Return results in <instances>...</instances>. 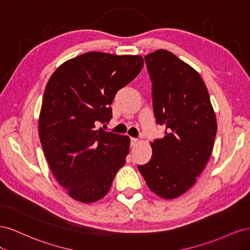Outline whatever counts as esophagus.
Segmentation results:
<instances>
[{
    "label": "esophagus",
    "instance_id": "esophagus-1",
    "mask_svg": "<svg viewBox=\"0 0 250 250\" xmlns=\"http://www.w3.org/2000/svg\"><path fill=\"white\" fill-rule=\"evenodd\" d=\"M138 142H139V140H138V139H135V138H130V144H131V146H135V145H137Z\"/></svg>",
    "mask_w": 250,
    "mask_h": 250
}]
</instances>
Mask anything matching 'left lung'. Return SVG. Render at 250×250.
I'll return each instance as SVG.
<instances>
[{"instance_id": "left-lung-1", "label": "left lung", "mask_w": 250, "mask_h": 250, "mask_svg": "<svg viewBox=\"0 0 250 250\" xmlns=\"http://www.w3.org/2000/svg\"><path fill=\"white\" fill-rule=\"evenodd\" d=\"M145 62L156 124L166 131L151 143L152 157L138 169L151 191L173 199L206 168L217 133L216 116L208 88L192 66L167 50L150 53Z\"/></svg>"}]
</instances>
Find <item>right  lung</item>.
I'll use <instances>...</instances> for the list:
<instances>
[{"mask_svg": "<svg viewBox=\"0 0 250 250\" xmlns=\"http://www.w3.org/2000/svg\"><path fill=\"white\" fill-rule=\"evenodd\" d=\"M139 55L88 52L53 73L42 98L39 133L53 175L71 197L96 202L109 191L125 165L130 139L102 128L112 117L118 90L140 74Z\"/></svg>", "mask_w": 250, "mask_h": 250, "instance_id": "obj_1", "label": "right lung"}]
</instances>
